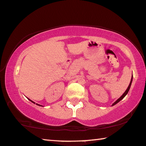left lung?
Returning <instances> with one entry per match:
<instances>
[{"label": "left lung", "mask_w": 146, "mask_h": 146, "mask_svg": "<svg viewBox=\"0 0 146 146\" xmlns=\"http://www.w3.org/2000/svg\"><path fill=\"white\" fill-rule=\"evenodd\" d=\"M132 81H133V75H132V77H131V82H130V84H129V86H128V88H127V89L125 90V92H124L123 93V94L122 95V96L120 97V98H119V99H117L116 101H115V102L112 104V106H114V105H116V104L117 103H119L120 101L121 100H122V99H123L125 97V96L126 95L128 94V92H129V90H130V88H131V83H132Z\"/></svg>", "instance_id": "1"}]
</instances>
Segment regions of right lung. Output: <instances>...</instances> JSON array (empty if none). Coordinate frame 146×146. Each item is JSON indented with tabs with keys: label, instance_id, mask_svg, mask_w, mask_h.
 Here are the masks:
<instances>
[{
	"label": "right lung",
	"instance_id": "add662e5",
	"mask_svg": "<svg viewBox=\"0 0 146 146\" xmlns=\"http://www.w3.org/2000/svg\"><path fill=\"white\" fill-rule=\"evenodd\" d=\"M29 100H30V101H32V103H34V101H31V99H29ZM37 105H39V106H41V105H38V104H37Z\"/></svg>",
	"mask_w": 146,
	"mask_h": 146
}]
</instances>
